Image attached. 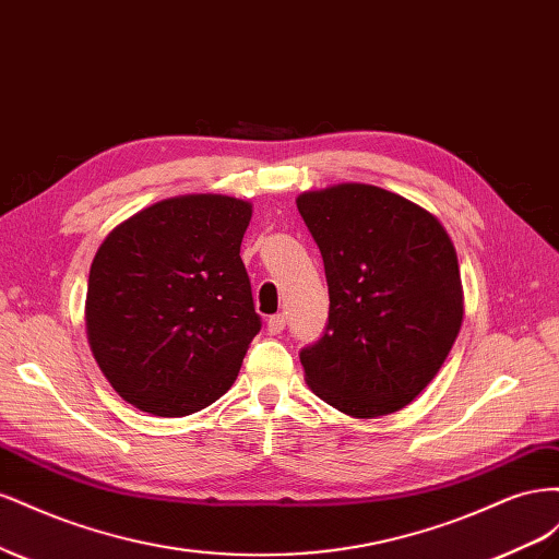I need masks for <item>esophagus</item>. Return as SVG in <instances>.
Masks as SVG:
<instances>
[{"label": "esophagus", "mask_w": 559, "mask_h": 559, "mask_svg": "<svg viewBox=\"0 0 559 559\" xmlns=\"http://www.w3.org/2000/svg\"><path fill=\"white\" fill-rule=\"evenodd\" d=\"M284 326H286V317H284V314H273V317L267 319V333H270V335L282 333Z\"/></svg>", "instance_id": "obj_1"}]
</instances>
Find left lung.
<instances>
[{"label": "left lung", "instance_id": "obj_1", "mask_svg": "<svg viewBox=\"0 0 559 559\" xmlns=\"http://www.w3.org/2000/svg\"><path fill=\"white\" fill-rule=\"evenodd\" d=\"M321 251L329 324L300 352L312 392L354 419L405 408L450 354L464 319L448 230L417 202L370 183L296 198Z\"/></svg>", "mask_w": 559, "mask_h": 559}]
</instances>
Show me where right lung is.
Masks as SVG:
<instances>
[{"label": "right lung", "instance_id": "add662e5", "mask_svg": "<svg viewBox=\"0 0 559 559\" xmlns=\"http://www.w3.org/2000/svg\"><path fill=\"white\" fill-rule=\"evenodd\" d=\"M251 202L189 193L154 202L99 245L86 333L114 392L142 413L183 417L224 396L261 317L240 245Z\"/></svg>", "mask_w": 559, "mask_h": 559}]
</instances>
